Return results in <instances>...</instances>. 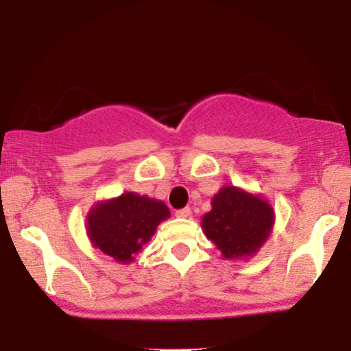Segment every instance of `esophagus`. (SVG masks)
I'll return each mask as SVG.
<instances>
[{
  "mask_svg": "<svg viewBox=\"0 0 351 351\" xmlns=\"http://www.w3.org/2000/svg\"><path fill=\"white\" fill-rule=\"evenodd\" d=\"M175 215H176V217H181V219H184V217L191 216V209H189V208H181V209H178V211L175 213Z\"/></svg>",
  "mask_w": 351,
  "mask_h": 351,
  "instance_id": "esophagus-1",
  "label": "esophagus"
}]
</instances>
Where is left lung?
<instances>
[{
	"mask_svg": "<svg viewBox=\"0 0 351 351\" xmlns=\"http://www.w3.org/2000/svg\"><path fill=\"white\" fill-rule=\"evenodd\" d=\"M276 213L263 196L237 186H223L213 196L211 211L201 217L204 236L223 259H249L271 236Z\"/></svg>",
	"mask_w": 351,
	"mask_h": 351,
	"instance_id": "8db88e82",
	"label": "left lung"
}]
</instances>
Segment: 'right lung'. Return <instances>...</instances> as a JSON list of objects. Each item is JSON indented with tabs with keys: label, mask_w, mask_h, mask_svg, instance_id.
Returning a JSON list of instances; mask_svg holds the SVG:
<instances>
[{
	"label": "right lung",
	"mask_w": 351,
	"mask_h": 351,
	"mask_svg": "<svg viewBox=\"0 0 351 351\" xmlns=\"http://www.w3.org/2000/svg\"><path fill=\"white\" fill-rule=\"evenodd\" d=\"M168 217L170 209L163 201L128 191L95 203L87 213L86 229L95 249L115 263L132 264Z\"/></svg>",
	"instance_id": "right-lung-1"
}]
</instances>
